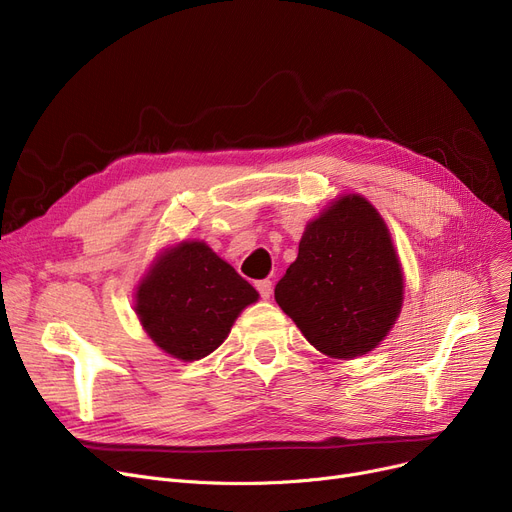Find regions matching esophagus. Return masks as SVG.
Instances as JSON below:
<instances>
[{
  "label": "esophagus",
  "instance_id": "34e87169",
  "mask_svg": "<svg viewBox=\"0 0 512 512\" xmlns=\"http://www.w3.org/2000/svg\"><path fill=\"white\" fill-rule=\"evenodd\" d=\"M256 289L260 291V298H262V300H269L271 294H273V281H271V279L256 281Z\"/></svg>",
  "mask_w": 512,
  "mask_h": 512
}]
</instances>
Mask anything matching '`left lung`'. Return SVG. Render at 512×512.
I'll return each instance as SVG.
<instances>
[{"instance_id":"obj_1","label":"left lung","mask_w":512,"mask_h":512,"mask_svg":"<svg viewBox=\"0 0 512 512\" xmlns=\"http://www.w3.org/2000/svg\"><path fill=\"white\" fill-rule=\"evenodd\" d=\"M275 300L325 356L352 360L375 350L404 302L402 264L377 208L360 193L329 202L306 225Z\"/></svg>"}]
</instances>
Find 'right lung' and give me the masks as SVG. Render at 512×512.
Segmentation results:
<instances>
[{"label": "right lung", "instance_id": "obj_1", "mask_svg": "<svg viewBox=\"0 0 512 512\" xmlns=\"http://www.w3.org/2000/svg\"><path fill=\"white\" fill-rule=\"evenodd\" d=\"M258 291L202 239L164 248L135 287L137 319L152 342L183 362L208 356Z\"/></svg>", "mask_w": 512, "mask_h": 512}]
</instances>
